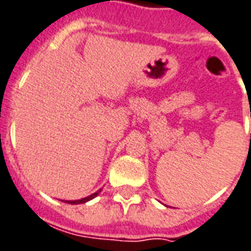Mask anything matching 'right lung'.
I'll list each match as a JSON object with an SVG mask.
<instances>
[{
    "label": "right lung",
    "instance_id": "add662e5",
    "mask_svg": "<svg viewBox=\"0 0 251 251\" xmlns=\"http://www.w3.org/2000/svg\"><path fill=\"white\" fill-rule=\"evenodd\" d=\"M101 190H99L98 193L92 194V195H89V197H87V198H83V199H78V201H68V203H71V204H78V203H85L88 202V201H91V199H93L95 197H98V194L100 193Z\"/></svg>",
    "mask_w": 251,
    "mask_h": 251
}]
</instances>
